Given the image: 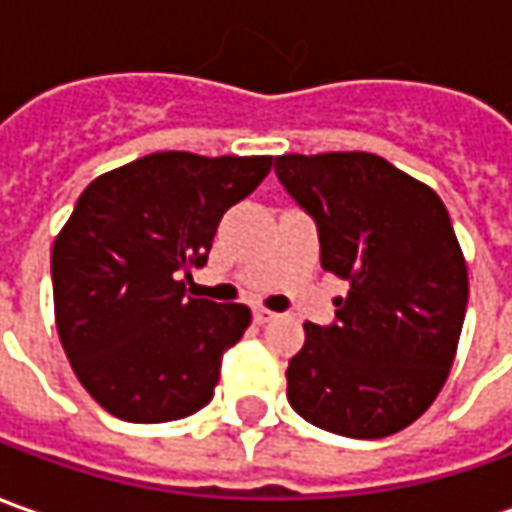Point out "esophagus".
Returning <instances> with one entry per match:
<instances>
[{
	"label": "esophagus",
	"instance_id": "1",
	"mask_svg": "<svg viewBox=\"0 0 512 512\" xmlns=\"http://www.w3.org/2000/svg\"><path fill=\"white\" fill-rule=\"evenodd\" d=\"M252 317H255L257 326H263V323H272V320H274V317H277V314H274V311L263 309V306H260V309L252 311Z\"/></svg>",
	"mask_w": 512,
	"mask_h": 512
}]
</instances>
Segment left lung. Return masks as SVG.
Here are the masks:
<instances>
[{"instance_id":"8db88e82","label":"left lung","mask_w":512,"mask_h":512,"mask_svg":"<svg viewBox=\"0 0 512 512\" xmlns=\"http://www.w3.org/2000/svg\"><path fill=\"white\" fill-rule=\"evenodd\" d=\"M283 189L317 223L320 263L348 280L331 326L306 323L289 402L306 422L382 439L431 408L456 357L467 266L431 186L371 152L280 155Z\"/></svg>"}]
</instances>
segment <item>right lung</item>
Segmentation results:
<instances>
[{"mask_svg": "<svg viewBox=\"0 0 512 512\" xmlns=\"http://www.w3.org/2000/svg\"><path fill=\"white\" fill-rule=\"evenodd\" d=\"M269 169V155L152 152L81 192L53 243V303L64 354L104 411L152 425L212 399L252 311L189 297L186 280Z\"/></svg>", "mask_w": 512, "mask_h": 512, "instance_id": "add662e5", "label": "right lung"}]
</instances>
